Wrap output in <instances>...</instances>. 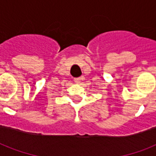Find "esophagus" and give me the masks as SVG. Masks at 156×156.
Instances as JSON below:
<instances>
[{
    "instance_id": "1",
    "label": "esophagus",
    "mask_w": 156,
    "mask_h": 156,
    "mask_svg": "<svg viewBox=\"0 0 156 156\" xmlns=\"http://www.w3.org/2000/svg\"><path fill=\"white\" fill-rule=\"evenodd\" d=\"M83 78H82V77H79V78H74V82H75L76 83H79L81 82V81L83 80Z\"/></svg>"
}]
</instances>
